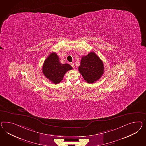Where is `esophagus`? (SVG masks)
Returning a JSON list of instances; mask_svg holds the SVG:
<instances>
[{
  "label": "esophagus",
  "instance_id": "1",
  "mask_svg": "<svg viewBox=\"0 0 146 146\" xmlns=\"http://www.w3.org/2000/svg\"><path fill=\"white\" fill-rule=\"evenodd\" d=\"M71 65L72 66V67H73V68H75V65L73 64V63H71Z\"/></svg>",
  "mask_w": 146,
  "mask_h": 146
}]
</instances>
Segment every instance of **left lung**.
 Returning a JSON list of instances; mask_svg holds the SVG:
<instances>
[{"label": "left lung", "instance_id": "8db88e82", "mask_svg": "<svg viewBox=\"0 0 146 146\" xmlns=\"http://www.w3.org/2000/svg\"><path fill=\"white\" fill-rule=\"evenodd\" d=\"M78 70L87 83H94L104 72L103 62L94 52H90L82 57Z\"/></svg>", "mask_w": 146, "mask_h": 146}]
</instances>
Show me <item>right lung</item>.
Masks as SVG:
<instances>
[{
  "label": "right lung",
  "mask_w": 146,
  "mask_h": 146,
  "mask_svg": "<svg viewBox=\"0 0 146 146\" xmlns=\"http://www.w3.org/2000/svg\"><path fill=\"white\" fill-rule=\"evenodd\" d=\"M73 68L68 64L60 63L59 57L56 52H52L44 60L42 66L44 75L52 83L58 84L63 80L65 74Z\"/></svg>",
  "instance_id": "1"
}]
</instances>
